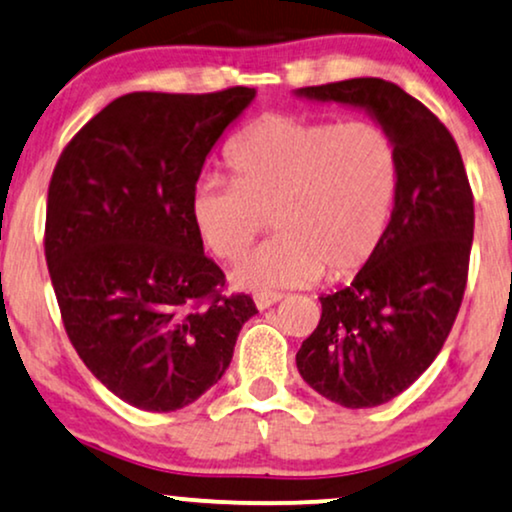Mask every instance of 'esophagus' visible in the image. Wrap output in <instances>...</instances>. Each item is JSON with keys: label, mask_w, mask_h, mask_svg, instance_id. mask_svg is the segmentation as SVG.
Instances as JSON below:
<instances>
[{"label": "esophagus", "mask_w": 512, "mask_h": 512, "mask_svg": "<svg viewBox=\"0 0 512 512\" xmlns=\"http://www.w3.org/2000/svg\"><path fill=\"white\" fill-rule=\"evenodd\" d=\"M281 300H283L281 293H257L255 295L257 309H269L271 304H276V302H281Z\"/></svg>", "instance_id": "1"}]
</instances>
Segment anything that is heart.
I'll return each instance as SVG.
<instances>
[{
  "mask_svg": "<svg viewBox=\"0 0 512 512\" xmlns=\"http://www.w3.org/2000/svg\"><path fill=\"white\" fill-rule=\"evenodd\" d=\"M231 181L191 193V224L205 250L236 260L264 224L278 236L229 271L236 288L267 293L321 274L345 281L378 255L401 184L397 144L368 120L264 115L226 148Z\"/></svg>",
  "mask_w": 512,
  "mask_h": 512,
  "instance_id": "obj_1",
  "label": "heart"
}]
</instances>
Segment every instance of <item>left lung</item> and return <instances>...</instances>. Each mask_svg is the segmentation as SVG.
Segmentation results:
<instances>
[{
	"label": "left lung",
	"instance_id": "1",
	"mask_svg": "<svg viewBox=\"0 0 512 512\" xmlns=\"http://www.w3.org/2000/svg\"><path fill=\"white\" fill-rule=\"evenodd\" d=\"M295 96L366 111L394 139L401 184L378 255L347 288L321 295L297 371L321 397L371 409L416 383L449 338L468 283L472 191L454 137L397 84L354 77Z\"/></svg>",
	"mask_w": 512,
	"mask_h": 512
}]
</instances>
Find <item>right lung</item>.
I'll return each mask as SVG.
<instances>
[{
  "instance_id": "1",
  "label": "right lung",
  "mask_w": 512,
  "mask_h": 512,
  "mask_svg": "<svg viewBox=\"0 0 512 512\" xmlns=\"http://www.w3.org/2000/svg\"><path fill=\"white\" fill-rule=\"evenodd\" d=\"M255 89L134 92L108 103L51 174L44 255L66 333L84 366L141 411L184 409L222 378L248 295L191 224V193Z\"/></svg>"
}]
</instances>
